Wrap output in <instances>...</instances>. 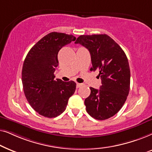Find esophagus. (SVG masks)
<instances>
[{
    "label": "esophagus",
    "mask_w": 152,
    "mask_h": 152,
    "mask_svg": "<svg viewBox=\"0 0 152 152\" xmlns=\"http://www.w3.org/2000/svg\"><path fill=\"white\" fill-rule=\"evenodd\" d=\"M82 86H83L82 83H76V88H80V87H81Z\"/></svg>",
    "instance_id": "34e87169"
}]
</instances>
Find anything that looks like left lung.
<instances>
[{
  "mask_svg": "<svg viewBox=\"0 0 152 152\" xmlns=\"http://www.w3.org/2000/svg\"><path fill=\"white\" fill-rule=\"evenodd\" d=\"M80 44L90 53L92 66L102 80L99 90L90 88L85 99L86 110L93 118L104 120L114 116L126 102L130 90V68L122 48L110 37L104 35H80Z\"/></svg>",
  "mask_w": 152,
  "mask_h": 152,
  "instance_id": "obj_1",
  "label": "left lung"
}]
</instances>
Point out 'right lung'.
<instances>
[{
    "mask_svg": "<svg viewBox=\"0 0 152 152\" xmlns=\"http://www.w3.org/2000/svg\"><path fill=\"white\" fill-rule=\"evenodd\" d=\"M75 40L72 35L50 32L32 46L25 58L21 76L24 94L32 108L42 116L53 118L63 113L76 90V83L55 79L54 76L58 52Z\"/></svg>",
    "mask_w": 152,
    "mask_h": 152,
    "instance_id": "add662e5",
    "label": "right lung"
}]
</instances>
